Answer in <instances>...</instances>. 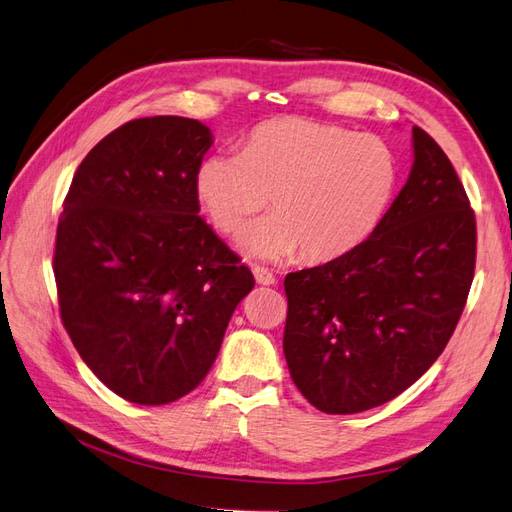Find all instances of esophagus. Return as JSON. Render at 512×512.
Wrapping results in <instances>:
<instances>
[{
  "instance_id": "1",
  "label": "esophagus",
  "mask_w": 512,
  "mask_h": 512,
  "mask_svg": "<svg viewBox=\"0 0 512 512\" xmlns=\"http://www.w3.org/2000/svg\"><path fill=\"white\" fill-rule=\"evenodd\" d=\"M254 277H256V282L262 286H273L277 282V277L265 267H254Z\"/></svg>"
}]
</instances>
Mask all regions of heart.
I'll use <instances>...</instances> for the list:
<instances>
[{"label": "heart", "instance_id": "b5f03b06", "mask_svg": "<svg viewBox=\"0 0 512 512\" xmlns=\"http://www.w3.org/2000/svg\"><path fill=\"white\" fill-rule=\"evenodd\" d=\"M397 190L399 160L384 138L297 117L262 123L241 153H213L196 173L200 203L224 235L273 198L271 218L241 237V250L265 262L348 256L374 235Z\"/></svg>", "mask_w": 512, "mask_h": 512}]
</instances>
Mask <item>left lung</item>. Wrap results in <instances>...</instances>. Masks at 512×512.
I'll use <instances>...</instances> for the list:
<instances>
[{"label": "left lung", "instance_id": "left-lung-1", "mask_svg": "<svg viewBox=\"0 0 512 512\" xmlns=\"http://www.w3.org/2000/svg\"><path fill=\"white\" fill-rule=\"evenodd\" d=\"M414 162L361 247L288 273L284 354L309 404L327 414L376 408L438 359L466 307L476 220L451 160L412 128Z\"/></svg>", "mask_w": 512, "mask_h": 512}]
</instances>
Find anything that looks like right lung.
Returning a JSON list of instances; mask_svg holds the SVG:
<instances>
[{"instance_id": "add662e5", "label": "right lung", "mask_w": 512, "mask_h": 512, "mask_svg": "<svg viewBox=\"0 0 512 512\" xmlns=\"http://www.w3.org/2000/svg\"><path fill=\"white\" fill-rule=\"evenodd\" d=\"M213 145L196 119L123 123L76 168L57 224L61 322L119 397L162 406L203 382L254 275L200 218Z\"/></svg>"}]
</instances>
